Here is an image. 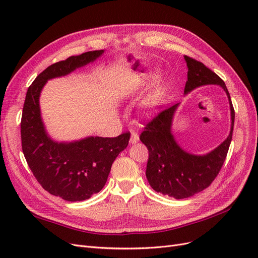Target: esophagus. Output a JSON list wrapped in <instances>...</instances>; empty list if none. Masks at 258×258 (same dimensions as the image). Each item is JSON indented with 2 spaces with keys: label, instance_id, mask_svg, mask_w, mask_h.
Segmentation results:
<instances>
[{
  "label": "esophagus",
  "instance_id": "34e87169",
  "mask_svg": "<svg viewBox=\"0 0 258 258\" xmlns=\"http://www.w3.org/2000/svg\"><path fill=\"white\" fill-rule=\"evenodd\" d=\"M140 141V137L137 134L136 131H131V135H130V143L131 144H136Z\"/></svg>",
  "mask_w": 258,
  "mask_h": 258
}]
</instances>
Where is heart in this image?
Returning a JSON list of instances; mask_svg holds the SVG:
<instances>
[{
	"label": "heart",
	"instance_id": "obj_1",
	"mask_svg": "<svg viewBox=\"0 0 258 258\" xmlns=\"http://www.w3.org/2000/svg\"><path fill=\"white\" fill-rule=\"evenodd\" d=\"M154 77H155L154 74L147 73V74H143L141 76H138V81L139 82H146V81L153 80ZM163 95H165V91H163V88L161 87V86L156 87L151 95L145 99L144 103H143L144 110L146 112H151L154 110V108L157 107L163 99Z\"/></svg>",
	"mask_w": 258,
	"mask_h": 258
}]
</instances>
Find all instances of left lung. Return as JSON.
I'll return each mask as SVG.
<instances>
[{"instance_id":"obj_1","label":"left lung","mask_w":258,"mask_h":258,"mask_svg":"<svg viewBox=\"0 0 258 258\" xmlns=\"http://www.w3.org/2000/svg\"><path fill=\"white\" fill-rule=\"evenodd\" d=\"M184 59L188 69L184 95L202 86H220L228 98L231 124L228 137L220 145L209 153L198 155L184 150L173 135V119L181 103L162 111L147 123L145 131L140 136L148 150L147 181L155 191L175 199L191 197L213 182L227 156L235 123L231 99L221 77L197 60L187 56Z\"/></svg>"}]
</instances>
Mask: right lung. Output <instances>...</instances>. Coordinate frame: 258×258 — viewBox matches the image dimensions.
<instances>
[{"mask_svg": "<svg viewBox=\"0 0 258 258\" xmlns=\"http://www.w3.org/2000/svg\"><path fill=\"white\" fill-rule=\"evenodd\" d=\"M104 50L88 51L49 66L30 86L21 117V144L37 182L53 196L83 201L103 188L114 160L127 147L130 134L116 138L86 137L58 142L46 130L40 97L49 80L67 76L95 62Z\"/></svg>", "mask_w": 258, "mask_h": 258, "instance_id": "1", "label": "right lung"}]
</instances>
